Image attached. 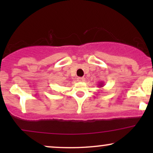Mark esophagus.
<instances>
[{
	"mask_svg": "<svg viewBox=\"0 0 153 153\" xmlns=\"http://www.w3.org/2000/svg\"><path fill=\"white\" fill-rule=\"evenodd\" d=\"M77 80L79 82H83L85 81V78H83V77H79V78H77Z\"/></svg>",
	"mask_w": 153,
	"mask_h": 153,
	"instance_id": "34e87169",
	"label": "esophagus"
}]
</instances>
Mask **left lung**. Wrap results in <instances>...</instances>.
<instances>
[{"label":"left lung","instance_id":"obj_1","mask_svg":"<svg viewBox=\"0 0 153 153\" xmlns=\"http://www.w3.org/2000/svg\"><path fill=\"white\" fill-rule=\"evenodd\" d=\"M98 86H99V88H102L104 86V82H100L99 84H98Z\"/></svg>","mask_w":153,"mask_h":153}]
</instances>
